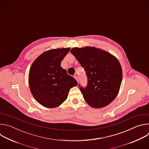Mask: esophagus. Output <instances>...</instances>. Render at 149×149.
Masks as SVG:
<instances>
[{
    "label": "esophagus",
    "mask_w": 149,
    "mask_h": 149,
    "mask_svg": "<svg viewBox=\"0 0 149 149\" xmlns=\"http://www.w3.org/2000/svg\"><path fill=\"white\" fill-rule=\"evenodd\" d=\"M74 78L77 80V82H78V76H77V75H75L74 76Z\"/></svg>",
    "instance_id": "1"
}]
</instances>
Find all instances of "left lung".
I'll return each instance as SVG.
<instances>
[{"instance_id": "1", "label": "left lung", "mask_w": 149, "mask_h": 149, "mask_svg": "<svg viewBox=\"0 0 149 149\" xmlns=\"http://www.w3.org/2000/svg\"><path fill=\"white\" fill-rule=\"evenodd\" d=\"M70 52L86 72L87 86H79L85 101L95 109L110 104L117 95L122 81V68L117 58L94 47H76Z\"/></svg>"}]
</instances>
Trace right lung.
Returning <instances> with one entry per match:
<instances>
[{"instance_id":"1","label":"right lung","mask_w":149,"mask_h":149,"mask_svg":"<svg viewBox=\"0 0 149 149\" xmlns=\"http://www.w3.org/2000/svg\"><path fill=\"white\" fill-rule=\"evenodd\" d=\"M70 48L53 49L40 54L32 63L29 86L35 99L47 108H55L64 102L77 81L61 66Z\"/></svg>"}]
</instances>
